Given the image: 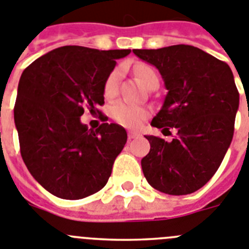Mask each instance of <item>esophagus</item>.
Instances as JSON below:
<instances>
[{
    "label": "esophagus",
    "instance_id": "obj_1",
    "mask_svg": "<svg viewBox=\"0 0 249 249\" xmlns=\"http://www.w3.org/2000/svg\"><path fill=\"white\" fill-rule=\"evenodd\" d=\"M140 136V134L139 133H135V131H129L127 133V138H129V140H133V139H136Z\"/></svg>",
    "mask_w": 249,
    "mask_h": 249
}]
</instances>
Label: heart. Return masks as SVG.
Here are the masks:
<instances>
[{
    "instance_id": "heart-1",
    "label": "heart",
    "mask_w": 249,
    "mask_h": 249,
    "mask_svg": "<svg viewBox=\"0 0 249 249\" xmlns=\"http://www.w3.org/2000/svg\"><path fill=\"white\" fill-rule=\"evenodd\" d=\"M135 74L140 79V82L144 84L145 87H149L154 82H158L159 77L156 74V71L151 68V67L146 66V64H136ZM120 75H122V69L115 68L110 74L108 75L107 80H105L104 86V94L107 97H113L116 93L118 89V83H119ZM110 114L113 116V119H115L119 124L124 125L126 127H135L140 126V124L144 122L149 115V110L146 108L139 107V105L131 104V103L123 102H115L110 108Z\"/></svg>"
}]
</instances>
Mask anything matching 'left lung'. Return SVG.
I'll list each match as a JSON object with an SVG mask.
<instances>
[{"instance_id": "8db88e82", "label": "left lung", "mask_w": 249, "mask_h": 249, "mask_svg": "<svg viewBox=\"0 0 249 249\" xmlns=\"http://www.w3.org/2000/svg\"><path fill=\"white\" fill-rule=\"evenodd\" d=\"M133 52L159 69L167 89L151 125L178 131L170 142L145 136V178L163 194H192L211 180L233 138L239 105L233 73L227 63L187 44Z\"/></svg>"}]
</instances>
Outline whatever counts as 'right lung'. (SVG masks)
Wrapping results in <instances>:
<instances>
[{"label":"right lung","mask_w":249,"mask_h":249,"mask_svg":"<svg viewBox=\"0 0 249 249\" xmlns=\"http://www.w3.org/2000/svg\"><path fill=\"white\" fill-rule=\"evenodd\" d=\"M130 52L64 46L22 73L15 104L21 155L35 180L54 196L79 200L108 182L126 131L108 123L88 129L80 116L87 108L100 113L105 80L116 59Z\"/></svg>","instance_id":"obj_1"}]
</instances>
